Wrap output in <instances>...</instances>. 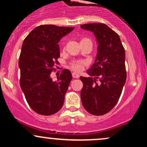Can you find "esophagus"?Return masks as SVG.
Listing matches in <instances>:
<instances>
[{
  "label": "esophagus",
  "mask_w": 147,
  "mask_h": 147,
  "mask_svg": "<svg viewBox=\"0 0 147 147\" xmlns=\"http://www.w3.org/2000/svg\"><path fill=\"white\" fill-rule=\"evenodd\" d=\"M72 77H74V78H76V79H78L79 77V74H77L76 72H72Z\"/></svg>",
  "instance_id": "obj_1"
}]
</instances>
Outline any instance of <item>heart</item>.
<instances>
[{
  "label": "heart",
  "mask_w": 147,
  "mask_h": 147,
  "mask_svg": "<svg viewBox=\"0 0 147 147\" xmlns=\"http://www.w3.org/2000/svg\"><path fill=\"white\" fill-rule=\"evenodd\" d=\"M86 40H90L87 38H83L82 39L81 41H86ZM84 61H73L70 63V67L73 70L77 72H79L83 69V67L84 65Z\"/></svg>",
  "instance_id": "obj_1"
}]
</instances>
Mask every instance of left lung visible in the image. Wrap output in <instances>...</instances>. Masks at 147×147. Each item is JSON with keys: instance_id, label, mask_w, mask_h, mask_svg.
Listing matches in <instances>:
<instances>
[{"instance_id": "1", "label": "left lung", "mask_w": 147, "mask_h": 147, "mask_svg": "<svg viewBox=\"0 0 147 147\" xmlns=\"http://www.w3.org/2000/svg\"><path fill=\"white\" fill-rule=\"evenodd\" d=\"M81 28L92 32L98 43L95 61L87 72L91 77H80L81 99L89 113L102 115L113 109L122 94L126 79L125 51L119 35L104 23L84 24Z\"/></svg>"}]
</instances>
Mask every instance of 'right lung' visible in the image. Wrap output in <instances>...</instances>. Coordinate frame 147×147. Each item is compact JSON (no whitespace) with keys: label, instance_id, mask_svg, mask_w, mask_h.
Instances as JSON below:
<instances>
[{"label":"right lung","instance_id":"right-lung-1","mask_svg":"<svg viewBox=\"0 0 147 147\" xmlns=\"http://www.w3.org/2000/svg\"><path fill=\"white\" fill-rule=\"evenodd\" d=\"M74 27L41 25L23 41L20 54V86L27 102L38 114L51 115L61 109L72 74L64 69L53 82L50 74L60 57L58 43Z\"/></svg>","mask_w":147,"mask_h":147}]
</instances>
